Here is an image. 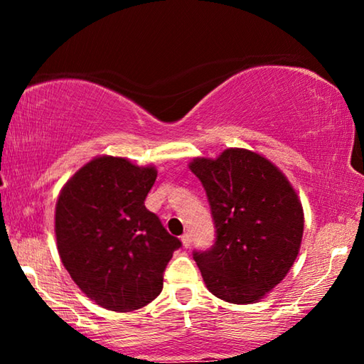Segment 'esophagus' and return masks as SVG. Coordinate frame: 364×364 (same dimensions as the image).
Returning a JSON list of instances; mask_svg holds the SVG:
<instances>
[{"instance_id": "esophagus-1", "label": "esophagus", "mask_w": 364, "mask_h": 364, "mask_svg": "<svg viewBox=\"0 0 364 364\" xmlns=\"http://www.w3.org/2000/svg\"><path fill=\"white\" fill-rule=\"evenodd\" d=\"M181 242H183V245L184 247H191V244H193V239H191V234L189 232H184L183 236H181Z\"/></svg>"}]
</instances>
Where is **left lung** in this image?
<instances>
[{
    "label": "left lung",
    "instance_id": "8db88e82",
    "mask_svg": "<svg viewBox=\"0 0 364 364\" xmlns=\"http://www.w3.org/2000/svg\"><path fill=\"white\" fill-rule=\"evenodd\" d=\"M189 168L204 186L217 241L194 252L208 291L230 304H255L286 278L304 236V207L287 176L254 151L230 147Z\"/></svg>",
    "mask_w": 364,
    "mask_h": 364
}]
</instances>
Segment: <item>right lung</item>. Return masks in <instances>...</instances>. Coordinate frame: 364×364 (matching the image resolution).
<instances>
[{
	"label": "right lung",
	"mask_w": 364,
	"mask_h": 364,
	"mask_svg": "<svg viewBox=\"0 0 364 364\" xmlns=\"http://www.w3.org/2000/svg\"><path fill=\"white\" fill-rule=\"evenodd\" d=\"M154 165L100 156L60 189L54 231L60 262L86 297L112 311H133L162 292L164 271L181 247L144 205Z\"/></svg>",
	"instance_id": "right-lung-1"
}]
</instances>
